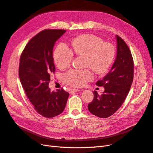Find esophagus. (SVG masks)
<instances>
[{
	"label": "esophagus",
	"mask_w": 153,
	"mask_h": 153,
	"mask_svg": "<svg viewBox=\"0 0 153 153\" xmlns=\"http://www.w3.org/2000/svg\"><path fill=\"white\" fill-rule=\"evenodd\" d=\"M78 91H80V90L78 89H71V92H78Z\"/></svg>",
	"instance_id": "esophagus-1"
}]
</instances>
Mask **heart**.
<instances>
[{
	"mask_svg": "<svg viewBox=\"0 0 153 153\" xmlns=\"http://www.w3.org/2000/svg\"><path fill=\"white\" fill-rule=\"evenodd\" d=\"M72 50L64 43H59L53 52L55 64L60 69H65L73 59V53L85 57V66L89 67L97 74L107 71L114 61L115 50L114 46L92 34H83L71 43ZM63 80L69 85L82 87L86 81L92 79L93 75L89 69H70L64 74Z\"/></svg>",
	"mask_w": 153,
	"mask_h": 153,
	"instance_id": "b5f03b06",
	"label": "heart"
}]
</instances>
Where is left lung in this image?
<instances>
[{
  "label": "left lung",
  "instance_id": "1",
  "mask_svg": "<svg viewBox=\"0 0 153 153\" xmlns=\"http://www.w3.org/2000/svg\"><path fill=\"white\" fill-rule=\"evenodd\" d=\"M116 38L115 61L107 75L96 83V85L103 86L105 91L101 94L93 91L94 99L88 105L89 112L100 118L110 117L121 107L133 80L134 63L130 50L121 37L116 36Z\"/></svg>",
  "mask_w": 153,
  "mask_h": 153
}]
</instances>
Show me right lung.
Segmentation results:
<instances>
[{
    "mask_svg": "<svg viewBox=\"0 0 153 153\" xmlns=\"http://www.w3.org/2000/svg\"><path fill=\"white\" fill-rule=\"evenodd\" d=\"M66 31H41L26 45L20 57L18 72L22 87L36 112L47 118L63 112L69 95L62 88L55 92L48 87L50 75L55 71L53 48Z\"/></svg>",
    "mask_w": 153,
    "mask_h": 153,
    "instance_id": "right-lung-1",
    "label": "right lung"
}]
</instances>
